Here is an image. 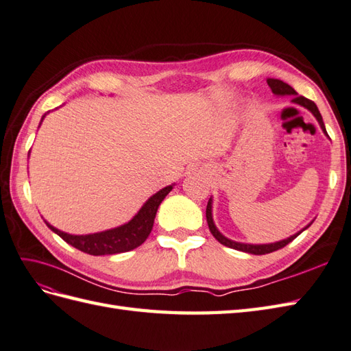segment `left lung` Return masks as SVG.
I'll list each match as a JSON object with an SVG mask.
<instances>
[{
  "instance_id": "1",
  "label": "left lung",
  "mask_w": 351,
  "mask_h": 351,
  "mask_svg": "<svg viewBox=\"0 0 351 351\" xmlns=\"http://www.w3.org/2000/svg\"><path fill=\"white\" fill-rule=\"evenodd\" d=\"M267 84L269 86V88H271V92H273L276 96H292V104L304 106L305 110H308L314 117H316V120H317V123H319V125H320L322 132L325 133L326 136H328L325 123H323V119H322V115H320V112H319V108L316 106V104H314L313 101H310V99H307V97L298 96V93H296L295 90H293L289 84L283 83L282 80L267 78ZM328 138H329V136H328ZM212 204H213V200H212V197H210L209 202H208V208H206V219H208V226H209V230H210V232L213 234V237L217 239V240L219 241V243L223 245V246L231 247V249H236V250H241V252H247V254H252V255L271 254V252H274V250H278V249L285 247L287 243H291V241H292L293 239L298 237L304 230H307V228L311 226V223H313V221H311V222L308 223V226H305L301 231L295 232L293 236L287 237V239H285V240H280V241H274V243H265V245L240 243V241H234V240H231V239L223 236L222 232L217 228V226H215L213 215H212Z\"/></svg>"
}]
</instances>
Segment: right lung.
Segmentation results:
<instances>
[{"mask_svg":"<svg viewBox=\"0 0 351 351\" xmlns=\"http://www.w3.org/2000/svg\"><path fill=\"white\" fill-rule=\"evenodd\" d=\"M46 115L47 114L43 115L41 123ZM173 185L175 184L161 188L160 191H157L154 195H151L149 199L143 203L139 212L134 215L129 222H125L123 226L111 228V230L93 232V234L77 236V234H68L65 231L55 228L53 226H50L47 221L44 222L47 223V227L53 232H56L59 237L64 239L68 245L74 246L78 250H82V252H86L88 255L99 256V255H114V254L129 252V250L141 246L149 236L152 226H154V218L158 210V206L165 200V197L172 191Z\"/></svg>","mask_w":351,"mask_h":351,"instance_id":"add662e5","label":"right lung"}]
</instances>
